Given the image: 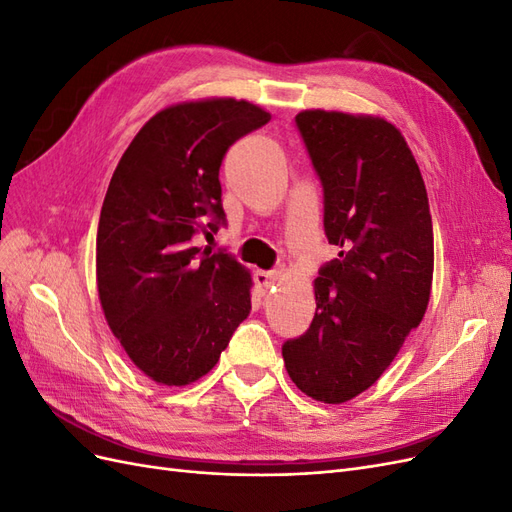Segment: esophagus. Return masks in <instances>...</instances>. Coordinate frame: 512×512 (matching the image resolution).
<instances>
[{"mask_svg": "<svg viewBox=\"0 0 512 512\" xmlns=\"http://www.w3.org/2000/svg\"><path fill=\"white\" fill-rule=\"evenodd\" d=\"M254 280H256V286H258L262 292H267L269 288H273V286H275L277 273H275V271H256Z\"/></svg>", "mask_w": 512, "mask_h": 512, "instance_id": "esophagus-1", "label": "esophagus"}]
</instances>
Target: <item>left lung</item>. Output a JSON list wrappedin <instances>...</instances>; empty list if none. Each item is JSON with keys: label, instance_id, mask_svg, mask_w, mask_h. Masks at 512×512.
<instances>
[{"label": "left lung", "instance_id": "8db88e82", "mask_svg": "<svg viewBox=\"0 0 512 512\" xmlns=\"http://www.w3.org/2000/svg\"><path fill=\"white\" fill-rule=\"evenodd\" d=\"M297 128L324 192V232L342 247L314 282L316 314L282 356L324 404L367 391L421 324L433 280V226L421 170L382 117L303 111Z\"/></svg>", "mask_w": 512, "mask_h": 512}]
</instances>
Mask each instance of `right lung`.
I'll list each match as a JSON object with an SVG mask.
<instances>
[{"label": "right lung", "mask_w": 512, "mask_h": 512, "mask_svg": "<svg viewBox=\"0 0 512 512\" xmlns=\"http://www.w3.org/2000/svg\"><path fill=\"white\" fill-rule=\"evenodd\" d=\"M269 119L235 98L168 106L134 136L108 183L96 239L100 303L132 363L160 384L209 374L250 316V271L200 252L194 237L226 222L228 147Z\"/></svg>", "instance_id": "right-lung-1"}]
</instances>
